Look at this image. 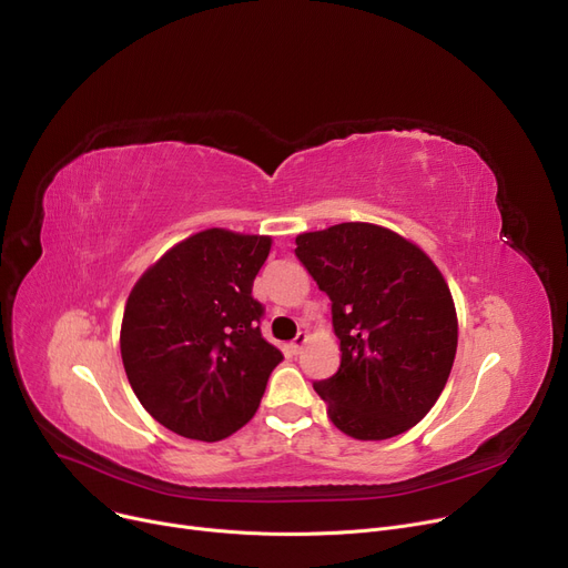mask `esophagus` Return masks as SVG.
Segmentation results:
<instances>
[{
  "label": "esophagus",
  "mask_w": 568,
  "mask_h": 568,
  "mask_svg": "<svg viewBox=\"0 0 568 568\" xmlns=\"http://www.w3.org/2000/svg\"><path fill=\"white\" fill-rule=\"evenodd\" d=\"M306 341H308V336H306V334H296V338L290 343V349H292L294 354H300V352H302V347L306 345Z\"/></svg>",
  "instance_id": "1"
}]
</instances>
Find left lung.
Returning <instances> with one entry per match:
<instances>
[{"instance_id": "1", "label": "left lung", "mask_w": 568, "mask_h": 568, "mask_svg": "<svg viewBox=\"0 0 568 568\" xmlns=\"http://www.w3.org/2000/svg\"><path fill=\"white\" fill-rule=\"evenodd\" d=\"M294 253L332 300L341 366L313 384L332 424L364 442L419 424L444 392L458 347L456 304L437 264L375 223L302 232Z\"/></svg>"}]
</instances>
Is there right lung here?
<instances>
[{
    "instance_id": "add662e5",
    "label": "right lung",
    "mask_w": 568,
    "mask_h": 568,
    "mask_svg": "<svg viewBox=\"0 0 568 568\" xmlns=\"http://www.w3.org/2000/svg\"><path fill=\"white\" fill-rule=\"evenodd\" d=\"M272 236L209 227L133 285L119 332L129 384L168 430L219 442L246 426L283 354L260 334L253 281Z\"/></svg>"
}]
</instances>
